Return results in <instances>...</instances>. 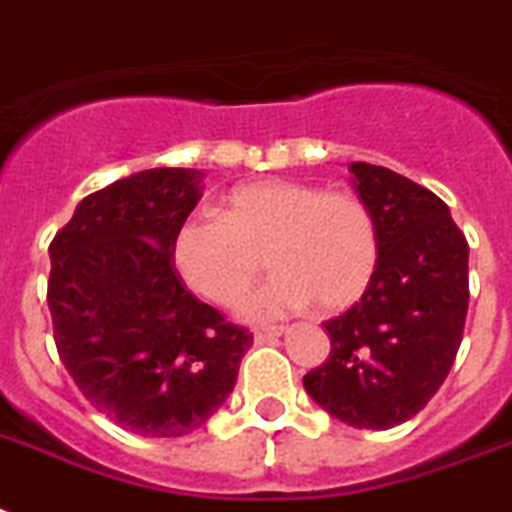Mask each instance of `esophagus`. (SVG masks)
Segmentation results:
<instances>
[{
    "mask_svg": "<svg viewBox=\"0 0 512 512\" xmlns=\"http://www.w3.org/2000/svg\"><path fill=\"white\" fill-rule=\"evenodd\" d=\"M286 328L284 326H263V328H255V342L257 344H265V342H273L278 336L284 334Z\"/></svg>",
    "mask_w": 512,
    "mask_h": 512,
    "instance_id": "esophagus-1",
    "label": "esophagus"
}]
</instances>
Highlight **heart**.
Masks as SVG:
<instances>
[{
	"mask_svg": "<svg viewBox=\"0 0 512 512\" xmlns=\"http://www.w3.org/2000/svg\"><path fill=\"white\" fill-rule=\"evenodd\" d=\"M263 255L276 276L244 299V318L273 321L310 302L339 313L355 305L376 276V215L355 191L268 178L228 191L218 218H184L170 242L181 281L226 307L263 273Z\"/></svg>",
	"mask_w": 512,
	"mask_h": 512,
	"instance_id": "b5f03b06",
	"label": "heart"
}]
</instances>
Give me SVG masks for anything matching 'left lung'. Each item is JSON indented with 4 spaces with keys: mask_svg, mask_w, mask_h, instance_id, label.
<instances>
[{
    "mask_svg": "<svg viewBox=\"0 0 512 512\" xmlns=\"http://www.w3.org/2000/svg\"><path fill=\"white\" fill-rule=\"evenodd\" d=\"M378 226V268L360 302L326 321L331 352L302 384L355 429H392L439 392L463 342L468 242L450 207L410 178L352 162Z\"/></svg>",
    "mask_w": 512,
    "mask_h": 512,
    "instance_id": "8db88e82",
    "label": "left lung"
}]
</instances>
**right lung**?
<instances>
[{"mask_svg":"<svg viewBox=\"0 0 512 512\" xmlns=\"http://www.w3.org/2000/svg\"><path fill=\"white\" fill-rule=\"evenodd\" d=\"M199 197V170H141L83 197L49 244L57 355L83 397L131 434L205 426L252 347L249 328L199 302L170 257Z\"/></svg>","mask_w":512,"mask_h":512,"instance_id":"obj_1","label":"right lung"}]
</instances>
